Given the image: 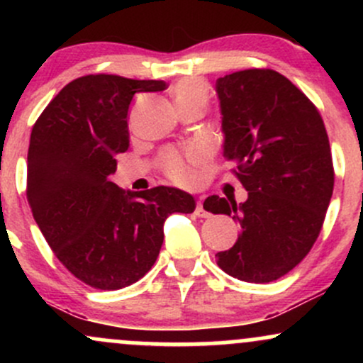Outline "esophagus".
Here are the masks:
<instances>
[{"mask_svg": "<svg viewBox=\"0 0 363 363\" xmlns=\"http://www.w3.org/2000/svg\"><path fill=\"white\" fill-rule=\"evenodd\" d=\"M194 213L198 215V216H201V218H208V215H210V213H208V211L205 210V208H203V201H201V199H199V201L196 203Z\"/></svg>", "mask_w": 363, "mask_h": 363, "instance_id": "obj_1", "label": "esophagus"}]
</instances>
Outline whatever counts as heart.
Wrapping results in <instances>:
<instances>
[{
  "instance_id": "1",
  "label": "heart",
  "mask_w": 363,
  "mask_h": 363,
  "mask_svg": "<svg viewBox=\"0 0 363 363\" xmlns=\"http://www.w3.org/2000/svg\"><path fill=\"white\" fill-rule=\"evenodd\" d=\"M174 99L179 109L186 106H208V89L206 83L198 78H186L174 86ZM208 160V153L203 147L191 145L182 152L179 150H167L162 153L158 160V167L162 174L172 181L174 184L182 187H194L201 181V170Z\"/></svg>"
}]
</instances>
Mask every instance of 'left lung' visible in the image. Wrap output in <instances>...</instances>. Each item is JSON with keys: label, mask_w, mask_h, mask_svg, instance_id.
<instances>
[{"label": "left lung", "mask_w": 363, "mask_h": 363, "mask_svg": "<svg viewBox=\"0 0 363 363\" xmlns=\"http://www.w3.org/2000/svg\"><path fill=\"white\" fill-rule=\"evenodd\" d=\"M223 155L247 201L210 196L203 208L232 215L240 235L218 266L237 280L269 283L301 262L318 240L335 186L331 147L318 107L269 68L216 80Z\"/></svg>", "instance_id": "obj_1"}]
</instances>
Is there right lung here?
Here are the masks:
<instances>
[{
	"mask_svg": "<svg viewBox=\"0 0 363 363\" xmlns=\"http://www.w3.org/2000/svg\"><path fill=\"white\" fill-rule=\"evenodd\" d=\"M164 80L86 74L69 82L35 121L27 155V201L40 232L73 277L97 290L143 278L170 213H193L191 194L158 186L131 193L111 176L129 147L128 109Z\"/></svg>",
	"mask_w": 363,
	"mask_h": 363,
	"instance_id": "add662e5",
	"label": "right lung"
}]
</instances>
